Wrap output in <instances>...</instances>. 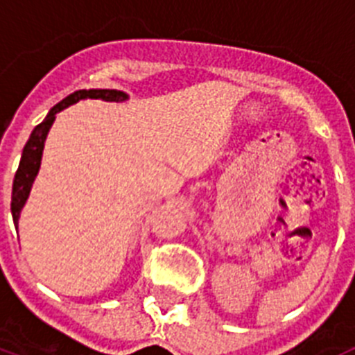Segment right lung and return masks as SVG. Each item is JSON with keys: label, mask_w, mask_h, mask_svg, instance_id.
I'll return each instance as SVG.
<instances>
[{"label": "right lung", "mask_w": 355, "mask_h": 355, "mask_svg": "<svg viewBox=\"0 0 355 355\" xmlns=\"http://www.w3.org/2000/svg\"><path fill=\"white\" fill-rule=\"evenodd\" d=\"M81 99H103V101H114V103H122L128 101L130 96L122 90H112V89H90V90H76L74 94L67 96L64 101H60L58 105L53 106L49 110V114L46 115L39 126H35V130L31 131L30 139H28L26 146L23 149V155H21V162H19V168L15 172L14 178V187H12V218H14L15 229L19 231V216L23 211L24 205H26L28 197H30L31 187H33V181H35L37 174H39L40 162H42V150L46 139H48V133L51 130L53 122H55L56 114L65 110L67 106L74 105V103L81 101Z\"/></svg>", "instance_id": "1"}]
</instances>
